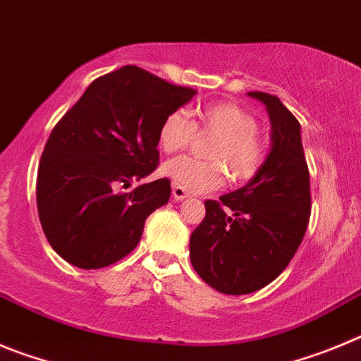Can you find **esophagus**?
<instances>
[{
	"mask_svg": "<svg viewBox=\"0 0 361 361\" xmlns=\"http://www.w3.org/2000/svg\"><path fill=\"white\" fill-rule=\"evenodd\" d=\"M185 197H188V192L185 188L178 187V185H173V200L174 201H183Z\"/></svg>",
	"mask_w": 361,
	"mask_h": 361,
	"instance_id": "34e87169",
	"label": "esophagus"
}]
</instances>
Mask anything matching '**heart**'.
<instances>
[{
	"instance_id": "obj_1",
	"label": "heart",
	"mask_w": 361,
	"mask_h": 361,
	"mask_svg": "<svg viewBox=\"0 0 361 361\" xmlns=\"http://www.w3.org/2000/svg\"><path fill=\"white\" fill-rule=\"evenodd\" d=\"M194 124L187 113L174 111L165 116L158 131V145L164 152H176L192 142L196 129L216 138L207 149L210 160L178 157L164 165L165 176L188 192H209L226 181H245L257 174L266 158V144L257 131L252 113L233 102L207 104L196 113Z\"/></svg>"
}]
</instances>
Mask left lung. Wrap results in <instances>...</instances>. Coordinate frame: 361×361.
I'll list each match as a JSON object with an SVG mask.
<instances>
[{"label":"left lung","mask_w":361,"mask_h":361,"mask_svg":"<svg viewBox=\"0 0 361 361\" xmlns=\"http://www.w3.org/2000/svg\"><path fill=\"white\" fill-rule=\"evenodd\" d=\"M268 109L271 149L257 174L219 201H204L190 262L210 288L246 295L275 281L300 246L311 214L300 124L275 95L250 92Z\"/></svg>","instance_id":"8db88e82"}]
</instances>
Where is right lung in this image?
I'll return each mask as SVG.
<instances>
[{"label": "right lung", "mask_w": 361, "mask_h": 361, "mask_svg": "<svg viewBox=\"0 0 361 361\" xmlns=\"http://www.w3.org/2000/svg\"><path fill=\"white\" fill-rule=\"evenodd\" d=\"M194 95L129 64L93 80L55 124L35 196L44 235L64 261L99 269L136 248L149 214L169 201L171 180L120 188L158 167L161 122Z\"/></svg>", "instance_id": "1"}]
</instances>
